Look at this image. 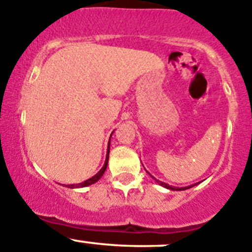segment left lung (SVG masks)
Instances as JSON below:
<instances>
[{
	"label": "left lung",
	"instance_id": "1",
	"mask_svg": "<svg viewBox=\"0 0 252 252\" xmlns=\"http://www.w3.org/2000/svg\"><path fill=\"white\" fill-rule=\"evenodd\" d=\"M146 172H147V171H146ZM147 173H149V172H147ZM149 174H150V173H149ZM150 177H151L152 179H155V180H156V183H157V184L162 185V187H163V188H166V189H169V190H177V191H180V190L189 189V188H192V187H195V185H196V184H192V185H189V187H185V188H177V187H172V185H168V184H166V183H163V182H159V180H157L156 178H154V177H152L151 174H150Z\"/></svg>",
	"mask_w": 252,
	"mask_h": 252
}]
</instances>
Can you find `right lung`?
<instances>
[{"mask_svg": "<svg viewBox=\"0 0 252 252\" xmlns=\"http://www.w3.org/2000/svg\"><path fill=\"white\" fill-rule=\"evenodd\" d=\"M112 134H113V131H112ZM112 134H111V136H112ZM110 140H111V139H110ZM108 158H110V142H108L107 155H106V161H105V164H103L102 168H101L100 171L97 172V173L94 175V177H91L90 179L85 180V182H83V183H79V184H70V185H67V187H68V188H72V189H73V188H84V187H89V185H91V184H94V183L97 182V180L100 179L101 177H102L103 173H105L106 168H107Z\"/></svg>", "mask_w": 252, "mask_h": 252, "instance_id": "obj_1", "label": "right lung"}]
</instances>
